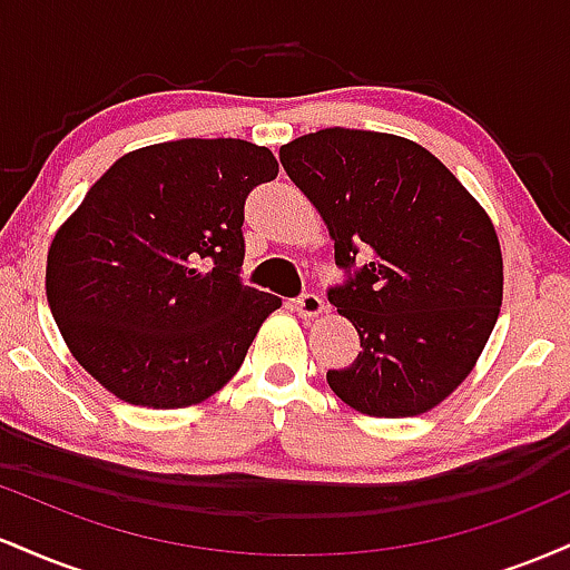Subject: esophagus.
<instances>
[{
    "label": "esophagus",
    "mask_w": 570,
    "mask_h": 570,
    "mask_svg": "<svg viewBox=\"0 0 570 570\" xmlns=\"http://www.w3.org/2000/svg\"><path fill=\"white\" fill-rule=\"evenodd\" d=\"M294 307H297V313H299V316H305V318H313V316H318V313L324 311V299L318 297V294H313V292H305V294H299L297 299H294Z\"/></svg>",
    "instance_id": "esophagus-1"
}]
</instances>
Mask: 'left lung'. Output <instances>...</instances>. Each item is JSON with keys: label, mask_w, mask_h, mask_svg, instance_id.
I'll return each instance as SVG.
<instances>
[{"label": "left lung", "mask_w": 570, "mask_h": 570, "mask_svg": "<svg viewBox=\"0 0 570 570\" xmlns=\"http://www.w3.org/2000/svg\"><path fill=\"white\" fill-rule=\"evenodd\" d=\"M289 179L318 208L345 281L326 297L362 351L326 383L375 417L421 415L453 394L501 311L493 222L421 144L324 128L284 144Z\"/></svg>", "instance_id": "left-lung-1"}]
</instances>
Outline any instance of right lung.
I'll return each instance as SVG.
<instances>
[{
    "label": "right lung",
    "instance_id": "1",
    "mask_svg": "<svg viewBox=\"0 0 570 570\" xmlns=\"http://www.w3.org/2000/svg\"><path fill=\"white\" fill-rule=\"evenodd\" d=\"M278 163L244 139L122 155L56 233L45 289L69 351L122 402L198 404L244 364L281 299L240 281L244 206Z\"/></svg>",
    "mask_w": 570,
    "mask_h": 570
}]
</instances>
